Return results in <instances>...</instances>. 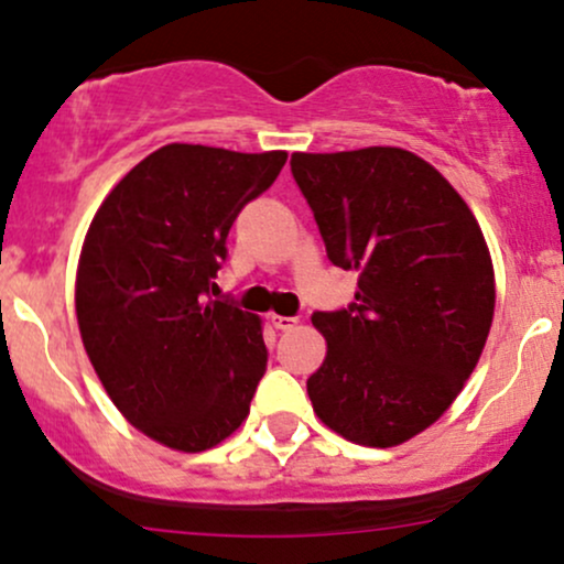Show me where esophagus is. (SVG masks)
<instances>
[{"mask_svg": "<svg viewBox=\"0 0 564 564\" xmlns=\"http://www.w3.org/2000/svg\"><path fill=\"white\" fill-rule=\"evenodd\" d=\"M270 323L275 328H281V332H289V328H294L300 323V318H294V315H270Z\"/></svg>", "mask_w": 564, "mask_h": 564, "instance_id": "1", "label": "esophagus"}]
</instances>
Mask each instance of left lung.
<instances>
[{"mask_svg":"<svg viewBox=\"0 0 564 564\" xmlns=\"http://www.w3.org/2000/svg\"><path fill=\"white\" fill-rule=\"evenodd\" d=\"M336 268L358 270L347 310L315 313L326 360L307 379L328 430L368 448L416 437L480 360L496 307L488 243L467 200L403 148L291 153Z\"/></svg>","mask_w":564,"mask_h":564,"instance_id":"8db88e82","label":"left lung"}]
</instances>
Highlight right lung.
<instances>
[{
	"label": "right lung",
	"instance_id": "1",
	"mask_svg": "<svg viewBox=\"0 0 564 564\" xmlns=\"http://www.w3.org/2000/svg\"><path fill=\"white\" fill-rule=\"evenodd\" d=\"M286 156L170 142L113 185L84 236L76 321L89 364L121 416L166 448L209 451L249 416L268 368L262 318L206 294L238 212Z\"/></svg>",
	"mask_w": 564,
	"mask_h": 564
}]
</instances>
